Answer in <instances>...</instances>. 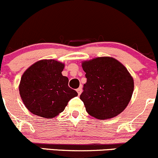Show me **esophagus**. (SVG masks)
Wrapping results in <instances>:
<instances>
[{
	"instance_id": "34e87169",
	"label": "esophagus",
	"mask_w": 158,
	"mask_h": 158,
	"mask_svg": "<svg viewBox=\"0 0 158 158\" xmlns=\"http://www.w3.org/2000/svg\"><path fill=\"white\" fill-rule=\"evenodd\" d=\"M76 91H77L78 94H79V95H80L81 93H82V88H81V87H79V88H78L77 89H76Z\"/></svg>"
}]
</instances>
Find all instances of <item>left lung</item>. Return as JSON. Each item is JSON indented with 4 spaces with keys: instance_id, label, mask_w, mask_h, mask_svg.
I'll return each instance as SVG.
<instances>
[{
    "instance_id": "left-lung-1",
    "label": "left lung",
    "mask_w": 158,
    "mask_h": 158,
    "mask_svg": "<svg viewBox=\"0 0 158 158\" xmlns=\"http://www.w3.org/2000/svg\"><path fill=\"white\" fill-rule=\"evenodd\" d=\"M86 83L80 99L85 110L100 120L117 116L128 105L134 91V80L128 69L115 59L97 57L82 63Z\"/></svg>"
}]
</instances>
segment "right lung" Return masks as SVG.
Returning a JSON list of instances; mask_svg holds the SVG:
<instances>
[{
	"mask_svg": "<svg viewBox=\"0 0 158 158\" xmlns=\"http://www.w3.org/2000/svg\"><path fill=\"white\" fill-rule=\"evenodd\" d=\"M64 64L42 60L30 66L22 76L19 91L23 104L31 113L52 118L64 111L78 93L69 88V79L62 75Z\"/></svg>",
	"mask_w": 158,
	"mask_h": 158,
	"instance_id": "right-lung-1",
	"label": "right lung"
}]
</instances>
